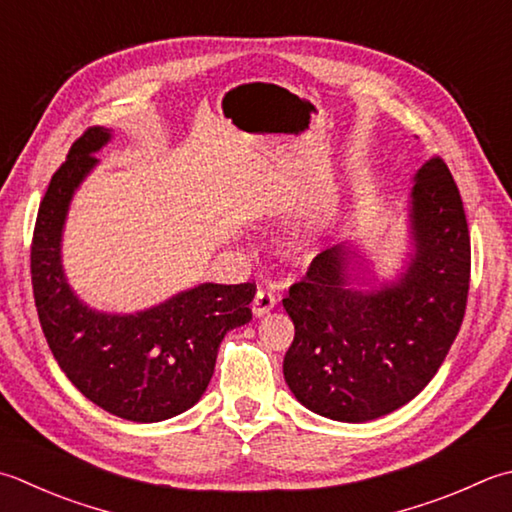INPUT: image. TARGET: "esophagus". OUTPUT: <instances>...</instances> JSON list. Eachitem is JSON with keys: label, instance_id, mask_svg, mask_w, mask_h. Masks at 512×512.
<instances>
[{"label": "esophagus", "instance_id": "34e87169", "mask_svg": "<svg viewBox=\"0 0 512 512\" xmlns=\"http://www.w3.org/2000/svg\"><path fill=\"white\" fill-rule=\"evenodd\" d=\"M253 313L257 315V317H262V315H266V313H270V310H273V306H275V293L270 288H259L257 293H255V299H253Z\"/></svg>", "mask_w": 512, "mask_h": 512}]
</instances>
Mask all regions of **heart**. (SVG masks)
<instances>
[{
  "label": "heart",
  "mask_w": 512,
  "mask_h": 512,
  "mask_svg": "<svg viewBox=\"0 0 512 512\" xmlns=\"http://www.w3.org/2000/svg\"><path fill=\"white\" fill-rule=\"evenodd\" d=\"M315 237H317V230L313 228H304V230H297V233H293V237H290L288 242V248L293 250V253H308L310 248L315 246Z\"/></svg>",
  "instance_id": "1"
}]
</instances>
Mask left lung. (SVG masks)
<instances>
[{
  "label": "left lung",
  "instance_id": "left-lung-1",
  "mask_svg": "<svg viewBox=\"0 0 512 512\" xmlns=\"http://www.w3.org/2000/svg\"><path fill=\"white\" fill-rule=\"evenodd\" d=\"M410 197L415 255L402 279L375 293L348 288V250L335 246L284 297L295 324L284 377L317 415L359 424L408 404L435 377L464 322L470 233L442 157L419 168Z\"/></svg>",
  "mask_w": 512,
  "mask_h": 512
}]
</instances>
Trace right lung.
<instances>
[{
    "instance_id": "obj_1",
    "label": "right lung",
    "mask_w": 512,
    "mask_h": 512,
    "mask_svg": "<svg viewBox=\"0 0 512 512\" xmlns=\"http://www.w3.org/2000/svg\"><path fill=\"white\" fill-rule=\"evenodd\" d=\"M110 139L90 126L55 170L37 210L30 244L35 308L48 348L75 388L130 422H162L199 402L228 330L253 319L255 284H202L137 315L86 308L66 284L59 239L75 188Z\"/></svg>"
}]
</instances>
